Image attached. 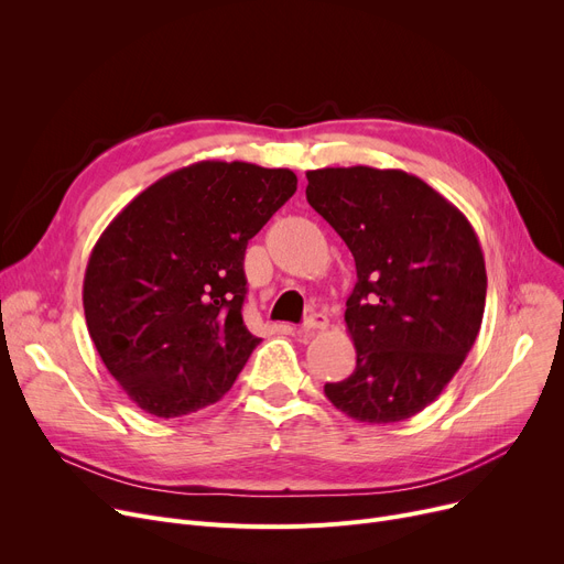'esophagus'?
Here are the masks:
<instances>
[{
  "label": "esophagus",
  "mask_w": 564,
  "mask_h": 564,
  "mask_svg": "<svg viewBox=\"0 0 564 564\" xmlns=\"http://www.w3.org/2000/svg\"><path fill=\"white\" fill-rule=\"evenodd\" d=\"M327 327H329V317L324 315V313H313V315H308V317L304 319L302 332L313 334V332H324Z\"/></svg>",
  "instance_id": "esophagus-1"
}]
</instances>
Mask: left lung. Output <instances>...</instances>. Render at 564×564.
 Masks as SVG:
<instances>
[{
    "mask_svg": "<svg viewBox=\"0 0 564 564\" xmlns=\"http://www.w3.org/2000/svg\"><path fill=\"white\" fill-rule=\"evenodd\" d=\"M306 177L311 207L357 262L345 311L357 368L324 393L354 421H406L448 387L478 338L487 297L478 235L406 171L336 166Z\"/></svg>",
    "mask_w": 564,
    "mask_h": 564,
    "instance_id": "1",
    "label": "left lung"
}]
</instances>
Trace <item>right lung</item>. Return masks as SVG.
Listing matches in <instances>:
<instances>
[{
	"mask_svg": "<svg viewBox=\"0 0 564 564\" xmlns=\"http://www.w3.org/2000/svg\"><path fill=\"white\" fill-rule=\"evenodd\" d=\"M294 192L290 169L196 162L105 228L84 274L86 327L139 409L187 416L232 387L260 343L242 319L245 251Z\"/></svg>",
	"mask_w": 564,
	"mask_h": 564,
	"instance_id": "right-lung-1",
	"label": "right lung"
}]
</instances>
